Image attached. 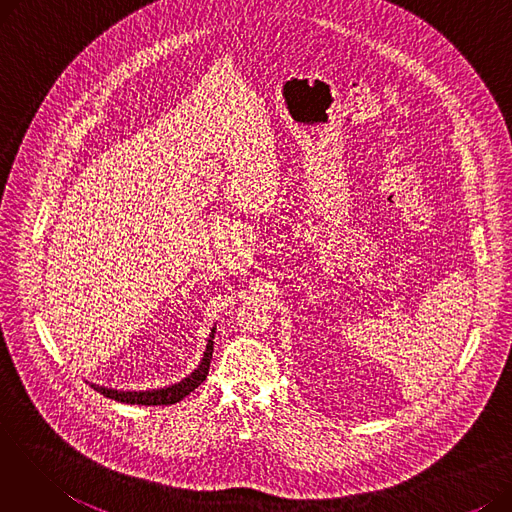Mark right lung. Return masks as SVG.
<instances>
[{"instance_id": "obj_1", "label": "right lung", "mask_w": 512, "mask_h": 512, "mask_svg": "<svg viewBox=\"0 0 512 512\" xmlns=\"http://www.w3.org/2000/svg\"><path fill=\"white\" fill-rule=\"evenodd\" d=\"M213 332H215V328L209 334L207 348H205L199 367L191 375H188V378H184L178 384H172L168 388H159V390H145V392H124V390H112V388L97 386V384H91V386H93V390H97L105 398L126 402V405H145V407L174 405V402H180L184 396H188L195 388H199L205 382L207 373H209L211 355H213Z\"/></svg>"}]
</instances>
